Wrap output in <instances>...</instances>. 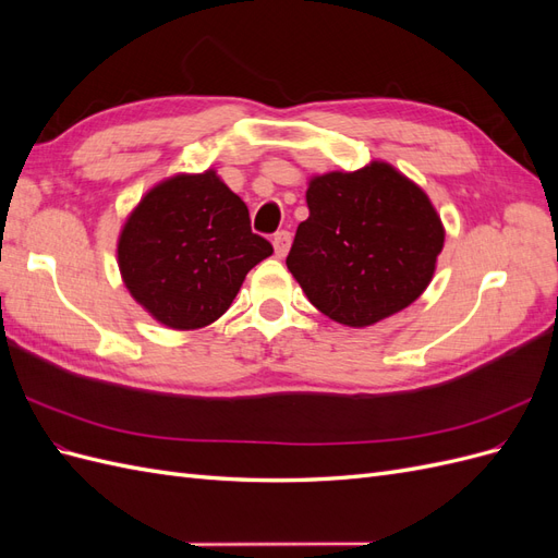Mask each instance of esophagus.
<instances>
[{"label":"esophagus","mask_w":558,"mask_h":558,"mask_svg":"<svg viewBox=\"0 0 558 558\" xmlns=\"http://www.w3.org/2000/svg\"><path fill=\"white\" fill-rule=\"evenodd\" d=\"M272 244H275L277 258H283L286 253H289V248H291V232L289 230H279L275 238H272Z\"/></svg>","instance_id":"34e87169"}]
</instances>
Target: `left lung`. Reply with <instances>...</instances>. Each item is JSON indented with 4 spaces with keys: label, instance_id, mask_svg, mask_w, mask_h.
I'll use <instances>...</instances> for the list:
<instances>
[{
    "label": "left lung",
    "instance_id": "obj_1",
    "mask_svg": "<svg viewBox=\"0 0 558 558\" xmlns=\"http://www.w3.org/2000/svg\"><path fill=\"white\" fill-rule=\"evenodd\" d=\"M307 207L286 265L320 314L365 328L426 291L445 244L442 221L391 165L312 179Z\"/></svg>",
    "mask_w": 558,
    "mask_h": 558
}]
</instances>
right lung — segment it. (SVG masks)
<instances>
[{"label":"right lung","mask_w":558,"mask_h":558,"mask_svg":"<svg viewBox=\"0 0 558 558\" xmlns=\"http://www.w3.org/2000/svg\"><path fill=\"white\" fill-rule=\"evenodd\" d=\"M267 256L272 244L251 232L246 205L211 170L148 191L118 240L128 291L177 330L223 316L248 269Z\"/></svg>","instance_id":"obj_1"}]
</instances>
